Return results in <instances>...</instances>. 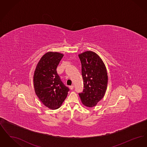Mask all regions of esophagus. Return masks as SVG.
<instances>
[{"instance_id": "obj_1", "label": "esophagus", "mask_w": 147, "mask_h": 147, "mask_svg": "<svg viewBox=\"0 0 147 147\" xmlns=\"http://www.w3.org/2000/svg\"><path fill=\"white\" fill-rule=\"evenodd\" d=\"M69 88H70L71 90H73L74 89V86L73 85H70L69 86Z\"/></svg>"}]
</instances>
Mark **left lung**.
<instances>
[{
  "instance_id": "8db88e82",
  "label": "left lung",
  "mask_w": 147,
  "mask_h": 147,
  "mask_svg": "<svg viewBox=\"0 0 147 147\" xmlns=\"http://www.w3.org/2000/svg\"><path fill=\"white\" fill-rule=\"evenodd\" d=\"M82 63L84 89L79 95L82 103L88 107L95 106L104 96L107 84L105 64L98 55L86 51L79 55Z\"/></svg>"
}]
</instances>
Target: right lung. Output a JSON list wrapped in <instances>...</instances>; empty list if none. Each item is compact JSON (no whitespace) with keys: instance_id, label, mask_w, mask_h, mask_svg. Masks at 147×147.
Masks as SVG:
<instances>
[{"instance_id":"1","label":"right lung","mask_w":147,"mask_h":147,"mask_svg":"<svg viewBox=\"0 0 147 147\" xmlns=\"http://www.w3.org/2000/svg\"><path fill=\"white\" fill-rule=\"evenodd\" d=\"M63 55L48 52L37 64L34 76L35 92L40 100L47 107L59 108L67 98L69 89L61 81L57 68Z\"/></svg>"}]
</instances>
